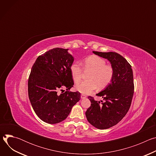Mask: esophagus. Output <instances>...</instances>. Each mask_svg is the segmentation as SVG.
Segmentation results:
<instances>
[{"instance_id": "34e87169", "label": "esophagus", "mask_w": 156, "mask_h": 156, "mask_svg": "<svg viewBox=\"0 0 156 156\" xmlns=\"http://www.w3.org/2000/svg\"><path fill=\"white\" fill-rule=\"evenodd\" d=\"M86 98V96L84 94H81V99H85Z\"/></svg>"}]
</instances>
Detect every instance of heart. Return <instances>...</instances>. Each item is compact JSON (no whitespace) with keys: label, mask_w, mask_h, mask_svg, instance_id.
<instances>
[{"label":"heart","mask_w":156,"mask_h":156,"mask_svg":"<svg viewBox=\"0 0 156 156\" xmlns=\"http://www.w3.org/2000/svg\"><path fill=\"white\" fill-rule=\"evenodd\" d=\"M83 68L84 70H91V72L87 76V80L83 81L75 86L76 90L82 94H90L98 86L99 88L105 87L113 78V68L110 65H106L104 59L96 55L86 58L83 61ZM70 70L74 81H80L83 73L80 63L73 62L70 65Z\"/></svg>","instance_id":"1"}]
</instances>
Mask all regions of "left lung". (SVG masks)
I'll return each instance as SVG.
<instances>
[{"label":"left lung","instance_id":"left-lung-1","mask_svg":"<svg viewBox=\"0 0 156 156\" xmlns=\"http://www.w3.org/2000/svg\"><path fill=\"white\" fill-rule=\"evenodd\" d=\"M93 52L107 59L114 69L110 83L96 94L103 98V101H95L93 97L89 96L91 106L85 113L90 124L104 129L117 125L128 112L134 93L133 75L131 66L119 54L113 52Z\"/></svg>","mask_w":156,"mask_h":156}]
</instances>
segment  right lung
Instances as JSON below:
<instances>
[{
	"label": "right lung",
	"instance_id": "1",
	"mask_svg": "<svg viewBox=\"0 0 156 156\" xmlns=\"http://www.w3.org/2000/svg\"><path fill=\"white\" fill-rule=\"evenodd\" d=\"M68 51L56 48L39 55L29 76L28 96L33 108L41 120L49 124L66 119L80 100V93L68 91L74 84L70 70L74 58ZM62 87L67 90L63 94Z\"/></svg>",
	"mask_w": 156,
	"mask_h": 156
}]
</instances>
